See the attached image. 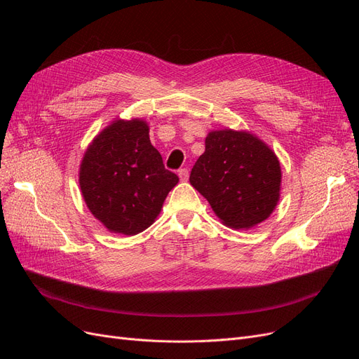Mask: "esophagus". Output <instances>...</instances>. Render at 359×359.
<instances>
[{"instance_id": "1", "label": "esophagus", "mask_w": 359, "mask_h": 359, "mask_svg": "<svg viewBox=\"0 0 359 359\" xmlns=\"http://www.w3.org/2000/svg\"><path fill=\"white\" fill-rule=\"evenodd\" d=\"M178 177H180L181 181H187L189 180V169H186V168L180 169L178 170Z\"/></svg>"}]
</instances>
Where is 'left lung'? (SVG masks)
<instances>
[{
	"label": "left lung",
	"mask_w": 359,
	"mask_h": 359,
	"mask_svg": "<svg viewBox=\"0 0 359 359\" xmlns=\"http://www.w3.org/2000/svg\"><path fill=\"white\" fill-rule=\"evenodd\" d=\"M190 184L223 224L248 229L266 220L280 199L281 169L274 151L257 136L231 128L210 132Z\"/></svg>",
	"instance_id": "8db88e82"
}]
</instances>
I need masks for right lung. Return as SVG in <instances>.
I'll return each mask as SVG.
<instances>
[{
	"instance_id": "add662e5",
	"label": "right lung",
	"mask_w": 359,
	"mask_h": 359,
	"mask_svg": "<svg viewBox=\"0 0 359 359\" xmlns=\"http://www.w3.org/2000/svg\"><path fill=\"white\" fill-rule=\"evenodd\" d=\"M180 178L165 169L144 119H116L86 148L79 186L91 214L107 231L136 235L154 223Z\"/></svg>"
}]
</instances>
